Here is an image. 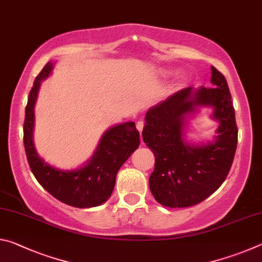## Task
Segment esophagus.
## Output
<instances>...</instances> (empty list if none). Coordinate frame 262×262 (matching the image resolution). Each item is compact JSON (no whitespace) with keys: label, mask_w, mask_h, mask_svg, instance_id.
Returning a JSON list of instances; mask_svg holds the SVG:
<instances>
[{"label":"esophagus","mask_w":262,"mask_h":262,"mask_svg":"<svg viewBox=\"0 0 262 262\" xmlns=\"http://www.w3.org/2000/svg\"><path fill=\"white\" fill-rule=\"evenodd\" d=\"M143 127H144V122L143 121H137L136 122V128H137V130H139L140 133L142 132V129H143Z\"/></svg>","instance_id":"obj_1"}]
</instances>
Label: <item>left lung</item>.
Returning <instances> with one entry per match:
<instances>
[{"mask_svg": "<svg viewBox=\"0 0 262 262\" xmlns=\"http://www.w3.org/2000/svg\"><path fill=\"white\" fill-rule=\"evenodd\" d=\"M211 85L183 89L154 106L145 115L144 143L152 150L155 168L149 187L161 205L190 207L206 200L227 179L238 142L234 107L227 79L211 67ZM196 105H212L220 121L214 144L190 146L183 142V115Z\"/></svg>", "mask_w": 262, "mask_h": 262, "instance_id": "1", "label": "left lung"}]
</instances>
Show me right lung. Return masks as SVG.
I'll use <instances>...</instances> for the list:
<instances>
[{
    "mask_svg": "<svg viewBox=\"0 0 262 262\" xmlns=\"http://www.w3.org/2000/svg\"><path fill=\"white\" fill-rule=\"evenodd\" d=\"M51 62L34 79L24 119V148L29 165L35 179L48 193L66 205L76 208L99 206L111 196L119 168L140 145V133L134 122L121 123L105 133L99 147L86 166L77 171H61L48 165L35 151L32 130L34 103L40 82L50 75Z\"/></svg>",
    "mask_w": 262,
    "mask_h": 262,
    "instance_id": "obj_1",
    "label": "right lung"
}]
</instances>
